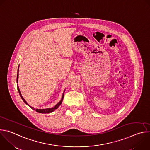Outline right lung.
Instances as JSON below:
<instances>
[{"instance_id":"add662e5","label":"right lung","mask_w":150,"mask_h":150,"mask_svg":"<svg viewBox=\"0 0 150 150\" xmlns=\"http://www.w3.org/2000/svg\"><path fill=\"white\" fill-rule=\"evenodd\" d=\"M19 67H18V74H17V79H16V81H17V82H18V75H19V74H18V73H19ZM17 86H18V92H19V95H20V96H21V98H22V99L23 100V101L27 105H28L29 107H30L32 110H35L37 112H39V113H42V114H47V113H51V112H53V111H54L55 110H57L59 106H60V105L62 104V101H63V99H64V92L63 93V94H62V98H61V101L54 107H53V108H46V109H35V108H34L33 107H31V106H30L28 104V103L25 100V99L23 98V97L22 96V94H21V91H20V89H19V86H18V85H17ZM65 92V91H64Z\"/></svg>"}]
</instances>
